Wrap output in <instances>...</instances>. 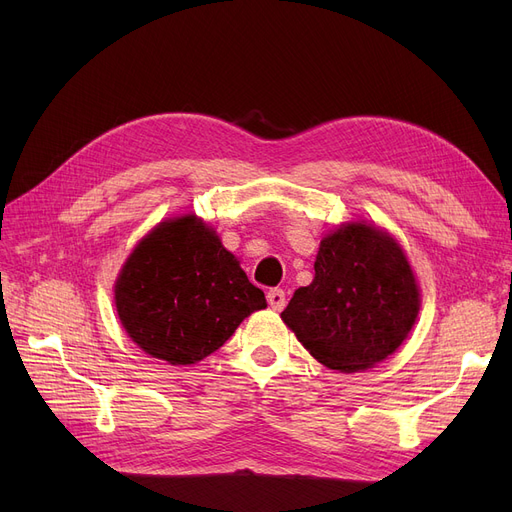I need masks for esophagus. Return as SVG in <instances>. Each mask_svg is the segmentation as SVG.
I'll use <instances>...</instances> for the list:
<instances>
[{
	"label": "esophagus",
	"mask_w": 512,
	"mask_h": 512,
	"mask_svg": "<svg viewBox=\"0 0 512 512\" xmlns=\"http://www.w3.org/2000/svg\"><path fill=\"white\" fill-rule=\"evenodd\" d=\"M267 303H270L272 309L282 311L286 307V292L282 288H272L267 292Z\"/></svg>",
	"instance_id": "obj_1"
}]
</instances>
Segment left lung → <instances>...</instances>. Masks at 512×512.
Masks as SVG:
<instances>
[{
    "mask_svg": "<svg viewBox=\"0 0 512 512\" xmlns=\"http://www.w3.org/2000/svg\"><path fill=\"white\" fill-rule=\"evenodd\" d=\"M419 313V288L396 242L367 224L321 240L315 278L282 311L284 324L330 369L353 373L392 355Z\"/></svg>",
    "mask_w": 512,
    "mask_h": 512,
    "instance_id": "obj_1",
    "label": "left lung"
}]
</instances>
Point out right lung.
I'll use <instances>...</instances> for the list:
<instances>
[{"instance_id":"1","label":"right lung","mask_w":512,"mask_h":512,"mask_svg":"<svg viewBox=\"0 0 512 512\" xmlns=\"http://www.w3.org/2000/svg\"><path fill=\"white\" fill-rule=\"evenodd\" d=\"M265 307L263 290L193 215L159 224L116 282V309L128 336L172 365L218 351L242 319Z\"/></svg>"}]
</instances>
